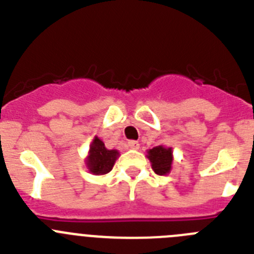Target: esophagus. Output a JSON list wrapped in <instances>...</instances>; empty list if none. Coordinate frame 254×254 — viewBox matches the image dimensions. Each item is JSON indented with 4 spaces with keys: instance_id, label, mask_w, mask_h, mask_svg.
<instances>
[{
    "instance_id": "34e87169",
    "label": "esophagus",
    "mask_w": 254,
    "mask_h": 254,
    "mask_svg": "<svg viewBox=\"0 0 254 254\" xmlns=\"http://www.w3.org/2000/svg\"><path fill=\"white\" fill-rule=\"evenodd\" d=\"M127 145H128V147L129 149H132V150H137L138 147H140V143L137 142V141H128V143H127Z\"/></svg>"
}]
</instances>
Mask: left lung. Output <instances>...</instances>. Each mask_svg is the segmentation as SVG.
Returning <instances> with one entry per match:
<instances>
[{"label": "left lung", "instance_id": "obj_1", "mask_svg": "<svg viewBox=\"0 0 254 254\" xmlns=\"http://www.w3.org/2000/svg\"><path fill=\"white\" fill-rule=\"evenodd\" d=\"M147 159L151 163V168L159 176H167L172 170L173 165V149L172 147L155 146L147 150Z\"/></svg>", "mask_w": 254, "mask_h": 254}]
</instances>
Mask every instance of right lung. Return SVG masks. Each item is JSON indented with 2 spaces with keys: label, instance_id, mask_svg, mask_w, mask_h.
<instances>
[{
  "label": "right lung",
  "instance_id": "obj_1",
  "mask_svg": "<svg viewBox=\"0 0 254 254\" xmlns=\"http://www.w3.org/2000/svg\"><path fill=\"white\" fill-rule=\"evenodd\" d=\"M118 156H120L118 150H108L104 142L98 136H95L90 143L85 164L90 173L95 176H104L113 169Z\"/></svg>",
  "mask_w": 254,
  "mask_h": 254
}]
</instances>
